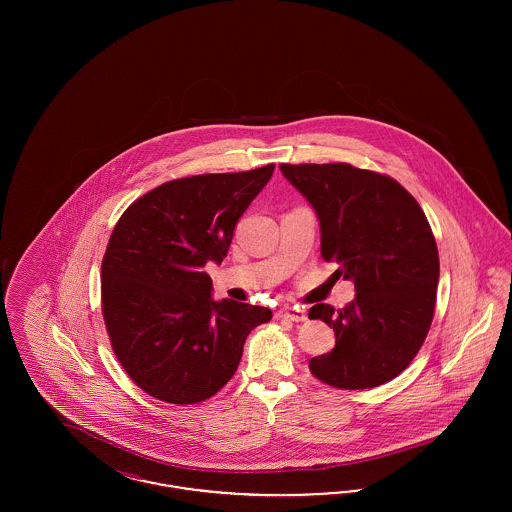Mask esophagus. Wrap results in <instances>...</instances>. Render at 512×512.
<instances>
[{
    "mask_svg": "<svg viewBox=\"0 0 512 512\" xmlns=\"http://www.w3.org/2000/svg\"><path fill=\"white\" fill-rule=\"evenodd\" d=\"M276 318L280 320H292V322H305L307 320V313L301 307H288V309H280L276 313Z\"/></svg>",
    "mask_w": 512,
    "mask_h": 512,
    "instance_id": "esophagus-1",
    "label": "esophagus"
}]
</instances>
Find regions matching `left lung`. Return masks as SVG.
Masks as SVG:
<instances>
[{
	"instance_id": "8db88e82",
	"label": "left lung",
	"mask_w": 512,
	"mask_h": 512,
	"mask_svg": "<svg viewBox=\"0 0 512 512\" xmlns=\"http://www.w3.org/2000/svg\"><path fill=\"white\" fill-rule=\"evenodd\" d=\"M320 222V255L355 282L343 309L311 307L336 347L309 361L320 382L366 390L411 365L430 330L439 280L436 238L420 205L397 180L347 163L280 165Z\"/></svg>"
}]
</instances>
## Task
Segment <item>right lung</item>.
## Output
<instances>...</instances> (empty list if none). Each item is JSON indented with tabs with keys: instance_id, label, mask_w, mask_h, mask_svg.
I'll return each instance as SVG.
<instances>
[{
	"instance_id": "add662e5",
	"label": "right lung",
	"mask_w": 512,
	"mask_h": 512,
	"mask_svg": "<svg viewBox=\"0 0 512 512\" xmlns=\"http://www.w3.org/2000/svg\"><path fill=\"white\" fill-rule=\"evenodd\" d=\"M274 165L197 174L157 186L117 222L101 263V311L111 347L147 395L174 405L213 397L234 376L267 307L213 301L209 261L222 263L236 222Z\"/></svg>"
}]
</instances>
